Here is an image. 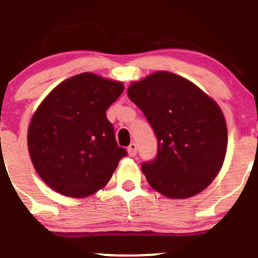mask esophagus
Returning <instances> with one entry per match:
<instances>
[{"mask_svg":"<svg viewBox=\"0 0 258 258\" xmlns=\"http://www.w3.org/2000/svg\"><path fill=\"white\" fill-rule=\"evenodd\" d=\"M127 152H128V156L130 157H135L137 154V146L136 143H131L127 148Z\"/></svg>","mask_w":258,"mask_h":258,"instance_id":"esophagus-1","label":"esophagus"}]
</instances>
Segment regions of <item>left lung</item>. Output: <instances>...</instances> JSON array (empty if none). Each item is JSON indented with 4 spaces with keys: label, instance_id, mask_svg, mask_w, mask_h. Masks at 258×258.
Masks as SVG:
<instances>
[{
    "label": "left lung",
    "instance_id": "8db88e82",
    "mask_svg": "<svg viewBox=\"0 0 258 258\" xmlns=\"http://www.w3.org/2000/svg\"><path fill=\"white\" fill-rule=\"evenodd\" d=\"M158 141L157 157L141 165L154 190L170 199L199 194L220 172L227 127L220 106L191 81L157 72L127 89Z\"/></svg>",
    "mask_w": 258,
    "mask_h": 258
}]
</instances>
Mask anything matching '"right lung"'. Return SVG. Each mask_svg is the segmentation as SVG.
Listing matches in <instances>:
<instances>
[{"mask_svg": "<svg viewBox=\"0 0 258 258\" xmlns=\"http://www.w3.org/2000/svg\"><path fill=\"white\" fill-rule=\"evenodd\" d=\"M123 91L120 81L83 73L53 89L29 122V157L53 190L85 198L108 183L127 154L106 110Z\"/></svg>", "mask_w": 258, "mask_h": 258, "instance_id": "1", "label": "right lung"}]
</instances>
